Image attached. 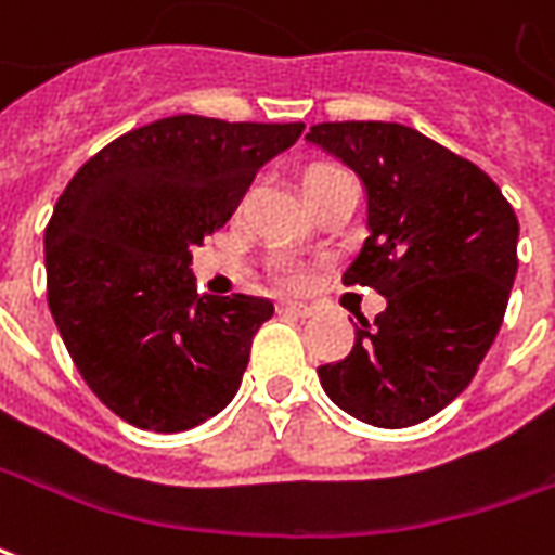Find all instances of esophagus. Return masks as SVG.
I'll use <instances>...</instances> for the list:
<instances>
[{
	"label": "esophagus",
	"mask_w": 555,
	"mask_h": 555,
	"mask_svg": "<svg viewBox=\"0 0 555 555\" xmlns=\"http://www.w3.org/2000/svg\"><path fill=\"white\" fill-rule=\"evenodd\" d=\"M279 309H282L285 315H294V318H309L312 312H315L312 306H306V304H282Z\"/></svg>",
	"instance_id": "esophagus-1"
}]
</instances>
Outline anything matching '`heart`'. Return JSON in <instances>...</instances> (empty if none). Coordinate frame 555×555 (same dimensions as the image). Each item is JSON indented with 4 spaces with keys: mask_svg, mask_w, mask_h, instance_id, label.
Segmentation results:
<instances>
[{
    "mask_svg": "<svg viewBox=\"0 0 555 555\" xmlns=\"http://www.w3.org/2000/svg\"><path fill=\"white\" fill-rule=\"evenodd\" d=\"M339 168H333V165H312V168L304 170V177H300V185H304V195L306 192H312L318 183H324L327 177H333ZM276 276L282 285H300L304 282V270L297 264H291V261H282L276 267Z\"/></svg>",
    "mask_w": 555,
    "mask_h": 555,
    "instance_id": "heart-1",
    "label": "heart"
}]
</instances>
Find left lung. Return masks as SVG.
<instances>
[{
    "instance_id": "1",
    "label": "left lung",
    "mask_w": 555,
    "mask_h": 555,
    "mask_svg": "<svg viewBox=\"0 0 555 555\" xmlns=\"http://www.w3.org/2000/svg\"><path fill=\"white\" fill-rule=\"evenodd\" d=\"M306 141L366 189L370 237L343 282L387 300L348 358L318 366L321 387L363 424H421L466 390L502 327L517 216L478 165L409 126L318 122Z\"/></svg>"
}]
</instances>
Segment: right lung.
I'll return each instance as SVG.
<instances>
[{"label":"right lung","instance_id":"add662e5","mask_svg":"<svg viewBox=\"0 0 555 555\" xmlns=\"http://www.w3.org/2000/svg\"><path fill=\"white\" fill-rule=\"evenodd\" d=\"M304 122L168 116L107 143L44 231L48 306L89 390L126 424L183 433L234 399L273 304L201 297L192 246L224 228Z\"/></svg>","mask_w":555,"mask_h":555}]
</instances>
